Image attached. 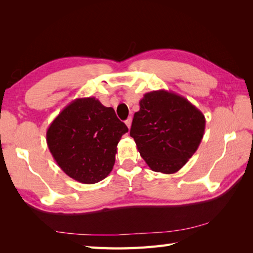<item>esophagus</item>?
<instances>
[{"instance_id": "esophagus-1", "label": "esophagus", "mask_w": 253, "mask_h": 253, "mask_svg": "<svg viewBox=\"0 0 253 253\" xmlns=\"http://www.w3.org/2000/svg\"><path fill=\"white\" fill-rule=\"evenodd\" d=\"M131 121H132L131 117H129V118H127L126 122H125V124L127 125V127L129 128V129H130V127H131Z\"/></svg>"}]
</instances>
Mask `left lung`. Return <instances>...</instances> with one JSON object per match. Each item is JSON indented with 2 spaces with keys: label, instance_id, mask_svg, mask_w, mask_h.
<instances>
[{
  "label": "left lung",
  "instance_id": "left-lung-1",
  "mask_svg": "<svg viewBox=\"0 0 253 253\" xmlns=\"http://www.w3.org/2000/svg\"><path fill=\"white\" fill-rule=\"evenodd\" d=\"M139 105L130 128L139 153L152 170L176 173L197 151L206 117L184 96L168 90L146 93Z\"/></svg>",
  "mask_w": 253,
  "mask_h": 253
}]
</instances>
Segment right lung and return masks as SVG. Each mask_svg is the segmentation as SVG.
<instances>
[{
  "label": "right lung",
  "instance_id": "right-lung-1",
  "mask_svg": "<svg viewBox=\"0 0 253 253\" xmlns=\"http://www.w3.org/2000/svg\"><path fill=\"white\" fill-rule=\"evenodd\" d=\"M128 131L113 107L95 98L71 102L46 130V143L62 170L82 184H95L109 175L117 144Z\"/></svg>",
  "mask_w": 253,
  "mask_h": 253
}]
</instances>
